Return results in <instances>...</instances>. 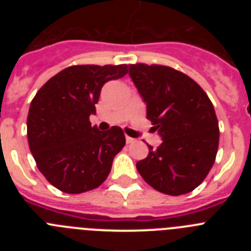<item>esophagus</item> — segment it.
<instances>
[{
	"label": "esophagus",
	"mask_w": 251,
	"mask_h": 251,
	"mask_svg": "<svg viewBox=\"0 0 251 251\" xmlns=\"http://www.w3.org/2000/svg\"><path fill=\"white\" fill-rule=\"evenodd\" d=\"M126 141H127V143H132V142L134 141V139L130 138V137H128V136H126Z\"/></svg>",
	"instance_id": "obj_1"
}]
</instances>
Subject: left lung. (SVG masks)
Segmentation results:
<instances>
[{"label": "left lung", "instance_id": "obj_1", "mask_svg": "<svg viewBox=\"0 0 251 251\" xmlns=\"http://www.w3.org/2000/svg\"><path fill=\"white\" fill-rule=\"evenodd\" d=\"M129 76L147 104V119L162 143L137 170L162 194L194 191L206 178L219 148V122L214 105L199 84L165 65L130 64Z\"/></svg>", "mask_w": 251, "mask_h": 251}]
</instances>
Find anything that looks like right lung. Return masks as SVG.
<instances>
[{
    "instance_id": "obj_1",
    "label": "right lung",
    "mask_w": 251,
    "mask_h": 251,
    "mask_svg": "<svg viewBox=\"0 0 251 251\" xmlns=\"http://www.w3.org/2000/svg\"><path fill=\"white\" fill-rule=\"evenodd\" d=\"M128 66L73 65L49 79L30 104L27 139L37 168L66 194L99 187L126 145L119 127L98 130L89 122L104 84L127 74Z\"/></svg>"
}]
</instances>
